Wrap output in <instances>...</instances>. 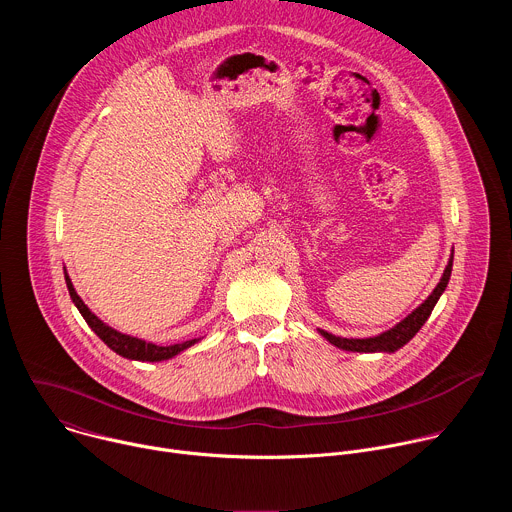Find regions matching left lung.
Masks as SVG:
<instances>
[{
  "label": "left lung",
  "instance_id": "obj_1",
  "mask_svg": "<svg viewBox=\"0 0 512 512\" xmlns=\"http://www.w3.org/2000/svg\"><path fill=\"white\" fill-rule=\"evenodd\" d=\"M452 265H454V249H452L448 265L444 269V275L440 277V281H437V285H435L431 294L425 298V302H421L409 316H405L393 328H389V330H385L377 336H371V338H342V336H334V334H330L326 330H320V328H318V332L330 344H334L342 350H348V352H389V354L397 352L421 330V326L431 316V310L435 308L437 300L442 298V294L448 287V281H450V275H452Z\"/></svg>",
  "mask_w": 512,
  "mask_h": 512
}]
</instances>
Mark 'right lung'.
Masks as SVG:
<instances>
[{"mask_svg":"<svg viewBox=\"0 0 512 512\" xmlns=\"http://www.w3.org/2000/svg\"><path fill=\"white\" fill-rule=\"evenodd\" d=\"M64 279H66V287H68V294H70V300L72 304L77 306V310L81 312V316L85 318V322L89 324V328L113 350L117 352L119 356L123 358H129V360H139V362H160V360H168V358H174L176 354L184 352L186 348L194 346L196 342H200L202 338H192V340H186L182 344H172V346H160V344H154V342H148L143 338H137V336H129V334H123L115 328H111L109 324H105L99 316H95L89 306L81 300V296L77 294L75 285H72L68 273H66V267H64Z\"/></svg>","mask_w":512,"mask_h":512,"instance_id":"add662e5","label":"right lung"}]
</instances>
